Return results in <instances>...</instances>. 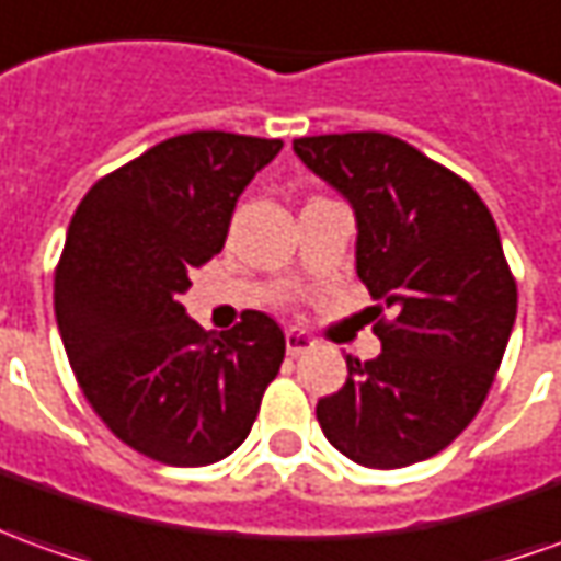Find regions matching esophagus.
Here are the masks:
<instances>
[{
	"label": "esophagus",
	"instance_id": "esophagus-1",
	"mask_svg": "<svg viewBox=\"0 0 561 561\" xmlns=\"http://www.w3.org/2000/svg\"><path fill=\"white\" fill-rule=\"evenodd\" d=\"M316 346V340H312V336H307V334H300V331H285V348H288V355H294V358H297V355H304V352H309V348Z\"/></svg>",
	"mask_w": 561,
	"mask_h": 561
}]
</instances>
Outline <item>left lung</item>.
<instances>
[{
    "label": "left lung",
    "mask_w": 561,
    "mask_h": 561,
    "mask_svg": "<svg viewBox=\"0 0 561 561\" xmlns=\"http://www.w3.org/2000/svg\"><path fill=\"white\" fill-rule=\"evenodd\" d=\"M294 154L355 213V273L389 316L382 352L346 355V386L316 407L324 437L364 468L437 456L483 407L516 321L499 227L465 179L386 133L294 139Z\"/></svg>",
    "instance_id": "8db88e82"
}]
</instances>
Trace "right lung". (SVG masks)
I'll return each instance as SVG.
<instances>
[{
	"label": "right lung",
	"mask_w": 561,
	"mask_h": 561,
	"mask_svg": "<svg viewBox=\"0 0 561 561\" xmlns=\"http://www.w3.org/2000/svg\"><path fill=\"white\" fill-rule=\"evenodd\" d=\"M279 139L199 130L148 148L78 203L54 276V312L96 416L136 453L199 468L249 437L285 334L249 309L206 334L182 307L191 270L225 249L237 199Z\"/></svg>",
	"instance_id": "1"
}]
</instances>
